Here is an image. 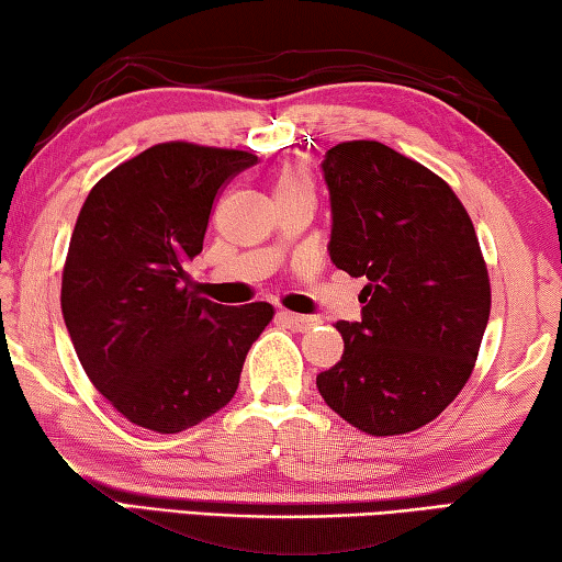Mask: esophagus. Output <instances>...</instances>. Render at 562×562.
<instances>
[{"mask_svg":"<svg viewBox=\"0 0 562 562\" xmlns=\"http://www.w3.org/2000/svg\"><path fill=\"white\" fill-rule=\"evenodd\" d=\"M283 318H286V322L293 326V329L296 331H308V329H314L316 324H322V318L318 316H306V314H289V311H283L281 314Z\"/></svg>","mask_w":562,"mask_h":562,"instance_id":"34e87169","label":"esophagus"}]
</instances>
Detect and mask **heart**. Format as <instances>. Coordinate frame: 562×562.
Listing matches in <instances>:
<instances>
[{"label":"heart","mask_w":562,"mask_h":562,"mask_svg":"<svg viewBox=\"0 0 562 562\" xmlns=\"http://www.w3.org/2000/svg\"><path fill=\"white\" fill-rule=\"evenodd\" d=\"M296 191H311V180L304 168L296 166V162H286V166L281 168L279 178H276V195Z\"/></svg>","instance_id":"heart-1"}]
</instances>
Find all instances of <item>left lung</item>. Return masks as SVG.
Here are the masks:
<instances>
[{
    "label": "left lung",
    "mask_w": 562,
    "mask_h": 562,
    "mask_svg": "<svg viewBox=\"0 0 562 562\" xmlns=\"http://www.w3.org/2000/svg\"><path fill=\"white\" fill-rule=\"evenodd\" d=\"M329 256L367 276L344 353L316 376L324 402L367 435H407L442 414L472 374L490 318L477 233L450 186L376 140L339 143L322 162Z\"/></svg>",
    "instance_id": "8db88e82"
}]
</instances>
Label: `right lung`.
I'll return each mask as SVG.
<instances>
[{"label":"right lung","instance_id":"right-lung-1","mask_svg":"<svg viewBox=\"0 0 562 562\" xmlns=\"http://www.w3.org/2000/svg\"><path fill=\"white\" fill-rule=\"evenodd\" d=\"M244 150L160 143L110 170L77 215L63 316L85 374L133 425L176 435L233 400L266 301L221 306L193 291L221 188L256 166Z\"/></svg>","mask_w":562,"mask_h":562}]
</instances>
